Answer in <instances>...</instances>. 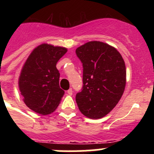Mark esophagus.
<instances>
[{"mask_svg": "<svg viewBox=\"0 0 154 154\" xmlns=\"http://www.w3.org/2000/svg\"><path fill=\"white\" fill-rule=\"evenodd\" d=\"M72 92H73L72 89H69V90L67 91V94L68 95H69V96H72Z\"/></svg>", "mask_w": 154, "mask_h": 154, "instance_id": "1", "label": "esophagus"}]
</instances>
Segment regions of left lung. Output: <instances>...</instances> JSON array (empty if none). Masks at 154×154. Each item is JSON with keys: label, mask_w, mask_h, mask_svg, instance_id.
<instances>
[{"label": "left lung", "mask_w": 154, "mask_h": 154, "mask_svg": "<svg viewBox=\"0 0 154 154\" xmlns=\"http://www.w3.org/2000/svg\"><path fill=\"white\" fill-rule=\"evenodd\" d=\"M82 63L83 86L76 94L80 112L99 119L116 106L124 92L126 71L120 53L101 42H89L75 50Z\"/></svg>", "instance_id": "1"}]
</instances>
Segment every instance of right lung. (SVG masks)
<instances>
[{
	"mask_svg": "<svg viewBox=\"0 0 154 154\" xmlns=\"http://www.w3.org/2000/svg\"><path fill=\"white\" fill-rule=\"evenodd\" d=\"M67 48L42 44L30 54L18 79L24 103L34 112L48 115L56 109L65 94L59 86L58 61Z\"/></svg>",
	"mask_w": 154,
	"mask_h": 154,
	"instance_id": "right-lung-1",
	"label": "right lung"
}]
</instances>
